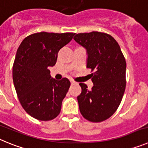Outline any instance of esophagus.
<instances>
[{
  "label": "esophagus",
  "mask_w": 148,
  "mask_h": 148,
  "mask_svg": "<svg viewBox=\"0 0 148 148\" xmlns=\"http://www.w3.org/2000/svg\"><path fill=\"white\" fill-rule=\"evenodd\" d=\"M70 83L73 84H76V82H75V81H73V80H72V79H71V80H70Z\"/></svg>",
  "instance_id": "34e87169"
}]
</instances>
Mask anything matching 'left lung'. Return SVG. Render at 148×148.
Wrapping results in <instances>:
<instances>
[{"label": "left lung", "instance_id": "1", "mask_svg": "<svg viewBox=\"0 0 148 148\" xmlns=\"http://www.w3.org/2000/svg\"><path fill=\"white\" fill-rule=\"evenodd\" d=\"M74 40L87 51V67L94 70L91 90L80 83L77 97L84 119L100 122L110 117L119 108L126 87V61L119 45L111 35L99 32L78 33Z\"/></svg>", "mask_w": 148, "mask_h": 148}]
</instances>
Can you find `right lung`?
Segmentation results:
<instances>
[{
  "label": "right lung",
  "mask_w": 148,
  "mask_h": 148,
  "mask_svg": "<svg viewBox=\"0 0 148 148\" xmlns=\"http://www.w3.org/2000/svg\"><path fill=\"white\" fill-rule=\"evenodd\" d=\"M75 35L38 32L23 39L17 50L13 83L23 108L36 119L49 121L60 113L70 82L52 78L49 67L56 64L59 49Z\"/></svg>",
  "instance_id": "right-lung-1"
}]
</instances>
